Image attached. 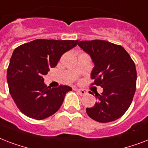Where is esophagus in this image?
Returning <instances> with one entry per match:
<instances>
[{
  "mask_svg": "<svg viewBox=\"0 0 148 148\" xmlns=\"http://www.w3.org/2000/svg\"><path fill=\"white\" fill-rule=\"evenodd\" d=\"M76 91H77L79 93L81 96H83V95H86V90H82V89H76Z\"/></svg>",
  "mask_w": 148,
  "mask_h": 148,
  "instance_id": "esophagus-1",
  "label": "esophagus"
}]
</instances>
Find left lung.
<instances>
[{"instance_id":"left-lung-1","label":"left lung","mask_w":148,"mask_h":148,"mask_svg":"<svg viewBox=\"0 0 148 148\" xmlns=\"http://www.w3.org/2000/svg\"><path fill=\"white\" fill-rule=\"evenodd\" d=\"M78 45L89 54L94 63L91 72L93 85L103 89L97 93V102L86 108L88 116L100 123L117 120L132 103L137 82L135 64L123 47L103 40L79 41Z\"/></svg>"}]
</instances>
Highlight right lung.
I'll return each instance as SVG.
<instances>
[{"instance_id":"right-lung-1","label":"right lung","mask_w":148,"mask_h":148,"mask_svg":"<svg viewBox=\"0 0 148 148\" xmlns=\"http://www.w3.org/2000/svg\"><path fill=\"white\" fill-rule=\"evenodd\" d=\"M77 44V40L36 39L14 49L7 81L10 94L21 113L38 121L58 111L72 88L61 85L51 89L44 82L43 76Z\"/></svg>"}]
</instances>
